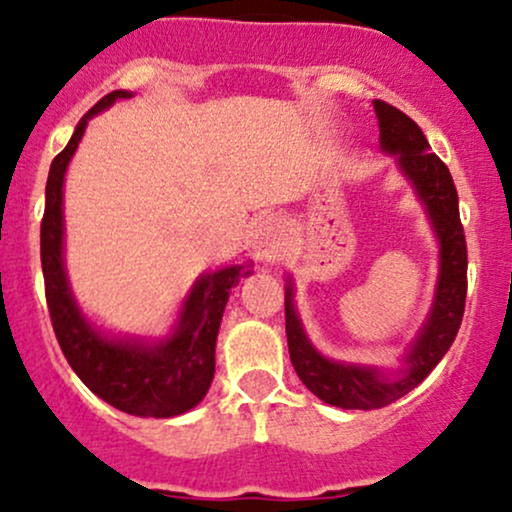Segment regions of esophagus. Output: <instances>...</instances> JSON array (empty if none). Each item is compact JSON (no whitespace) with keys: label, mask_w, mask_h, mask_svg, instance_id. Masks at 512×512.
<instances>
[{"label":"esophagus","mask_w":512,"mask_h":512,"mask_svg":"<svg viewBox=\"0 0 512 512\" xmlns=\"http://www.w3.org/2000/svg\"><path fill=\"white\" fill-rule=\"evenodd\" d=\"M283 248V233L279 219L267 217L260 221L255 231V255L264 262H276L281 257Z\"/></svg>","instance_id":"34e87169"}]
</instances>
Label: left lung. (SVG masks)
Here are the masks:
<instances>
[{
	"label": "left lung",
	"mask_w": 512,
	"mask_h": 512,
	"mask_svg": "<svg viewBox=\"0 0 512 512\" xmlns=\"http://www.w3.org/2000/svg\"><path fill=\"white\" fill-rule=\"evenodd\" d=\"M374 112L379 119L381 147L389 155H396L400 171L417 190L422 205L427 207L429 221L441 245V274L427 324L412 343L405 357L408 365L396 379L381 374L377 367L346 365V362H334L319 355L307 341L303 324L295 315L293 286L288 283L286 336L295 372L317 398L343 410L386 408L393 400L403 398L417 384H422L453 346L460 322H463L467 298V243L451 171L434 152H429L422 128L408 114L381 100H374Z\"/></svg>",
	"instance_id": "8db88e82"
}]
</instances>
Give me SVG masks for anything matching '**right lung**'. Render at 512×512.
Instances as JSON below:
<instances>
[{"mask_svg": "<svg viewBox=\"0 0 512 512\" xmlns=\"http://www.w3.org/2000/svg\"><path fill=\"white\" fill-rule=\"evenodd\" d=\"M131 97L128 90L104 95L78 121L69 145L54 157L45 188V217L40 224V260L45 274V295L54 334L73 372L88 389L135 417H174L195 408L214 379V348L221 315L231 288L238 286L252 269L233 264L219 272L202 274L181 310L174 334L159 343L116 341L85 322L66 281L64 257V174L73 152L83 138L85 126L95 114L116 100Z\"/></svg>", "mask_w": 512, "mask_h": 512, "instance_id": "right-lung-1", "label": "right lung"}]
</instances>
